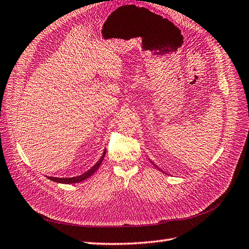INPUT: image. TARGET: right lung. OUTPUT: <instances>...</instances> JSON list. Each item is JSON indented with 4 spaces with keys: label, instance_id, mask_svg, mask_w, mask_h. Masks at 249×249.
Returning <instances> with one entry per match:
<instances>
[{
    "label": "right lung",
    "instance_id": "add662e5",
    "mask_svg": "<svg viewBox=\"0 0 249 249\" xmlns=\"http://www.w3.org/2000/svg\"><path fill=\"white\" fill-rule=\"evenodd\" d=\"M105 155H106V149L103 152V156H102L100 160L97 163H95L94 166L91 167L88 171H86L85 174H83V175H81L79 177H73V178H53V177H48V179L52 180V181H54V182H58V183H63V184H72V183H79V182L84 181V180L87 179V178H89L91 175H93L94 171L99 168L102 161H103Z\"/></svg>",
    "mask_w": 249,
    "mask_h": 249
}]
</instances>
